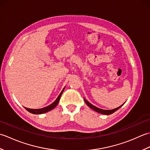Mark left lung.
I'll return each instance as SVG.
<instances>
[{
    "mask_svg": "<svg viewBox=\"0 0 150 150\" xmlns=\"http://www.w3.org/2000/svg\"><path fill=\"white\" fill-rule=\"evenodd\" d=\"M84 101H85L86 104L88 105V106L89 107H90V108H91L92 110H93L94 111H97V112H98V113H102V114H104V115H110V114L113 113L115 112V111H116L117 110H119V108L124 104H122V105H121V106H120L119 107H118V108H115V109L110 110H105L100 109V108H97V107H96V106H93V104H91V103H89L88 101H87L84 98Z\"/></svg>",
    "mask_w": 150,
    "mask_h": 150,
    "instance_id": "1",
    "label": "left lung"
}]
</instances>
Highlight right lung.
<instances>
[{"label":"right lung","mask_w":150,"mask_h":150,"mask_svg":"<svg viewBox=\"0 0 150 150\" xmlns=\"http://www.w3.org/2000/svg\"><path fill=\"white\" fill-rule=\"evenodd\" d=\"M64 90V88L62 91H61V93H60V95H59V97L57 98V99L55 100V101L53 102L52 104H51L50 105H49L48 106L44 107L43 108H41V109H30V108H26V110L29 111V112H30L31 113H33V114H42V113H46V112H47V111L53 110V108H55L57 106V104H58L59 100L60 98V97H61Z\"/></svg>","instance_id":"right-lung-1"}]
</instances>
